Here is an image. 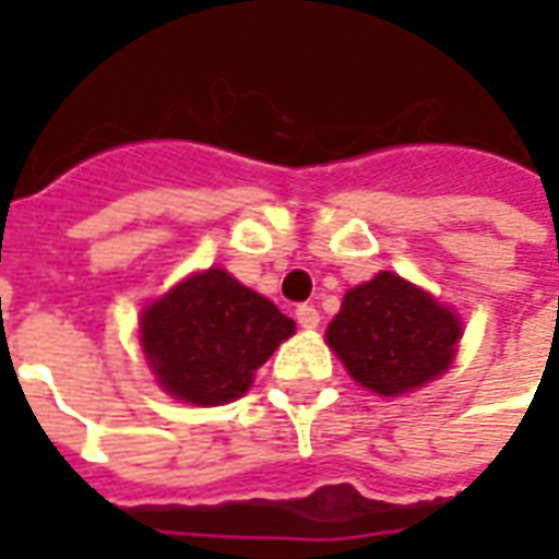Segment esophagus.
Listing matches in <instances>:
<instances>
[{
	"label": "esophagus",
	"mask_w": 559,
	"mask_h": 559,
	"mask_svg": "<svg viewBox=\"0 0 559 559\" xmlns=\"http://www.w3.org/2000/svg\"><path fill=\"white\" fill-rule=\"evenodd\" d=\"M296 320H299L302 329H317L320 326V311H317L314 305H299L296 308Z\"/></svg>",
	"instance_id": "obj_1"
}]
</instances>
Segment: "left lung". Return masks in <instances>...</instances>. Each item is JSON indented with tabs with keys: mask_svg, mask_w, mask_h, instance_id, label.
<instances>
[{
	"mask_svg": "<svg viewBox=\"0 0 559 559\" xmlns=\"http://www.w3.org/2000/svg\"><path fill=\"white\" fill-rule=\"evenodd\" d=\"M457 338L461 317L395 272H377L344 293L326 329V344L353 380L386 399L443 374L455 359Z\"/></svg>",
	"mask_w": 559,
	"mask_h": 559,
	"instance_id": "obj_1",
	"label": "left lung"
}]
</instances>
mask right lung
Segmentation results:
<instances>
[{"instance_id":"add662e5","label":"right lung","mask_w":559,"mask_h":559,"mask_svg":"<svg viewBox=\"0 0 559 559\" xmlns=\"http://www.w3.org/2000/svg\"><path fill=\"white\" fill-rule=\"evenodd\" d=\"M296 332L266 296L212 266L140 314V344L164 392L197 407L242 399L254 371Z\"/></svg>"}]
</instances>
